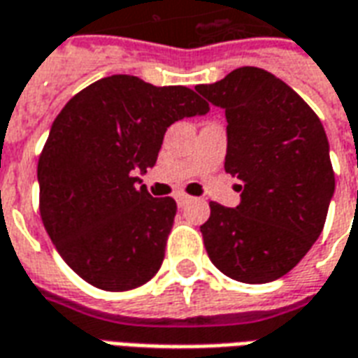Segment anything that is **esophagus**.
<instances>
[{
	"instance_id": "esophagus-1",
	"label": "esophagus",
	"mask_w": 358,
	"mask_h": 358,
	"mask_svg": "<svg viewBox=\"0 0 358 358\" xmlns=\"http://www.w3.org/2000/svg\"><path fill=\"white\" fill-rule=\"evenodd\" d=\"M176 200H177V204H179V206H185V204H189L192 198H190L189 194H177Z\"/></svg>"
}]
</instances>
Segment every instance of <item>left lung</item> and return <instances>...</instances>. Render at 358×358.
Listing matches in <instances>:
<instances>
[{"label":"left lung","mask_w":358,"mask_h":358,"mask_svg":"<svg viewBox=\"0 0 358 358\" xmlns=\"http://www.w3.org/2000/svg\"><path fill=\"white\" fill-rule=\"evenodd\" d=\"M196 91L225 110V171L244 182L236 208L210 202L200 227L206 252L238 282H273L322 233L336 187L324 127L296 91L263 69L242 66Z\"/></svg>","instance_id":"1"}]
</instances>
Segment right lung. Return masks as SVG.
Here are the masks:
<instances>
[{
  "label": "right lung",
  "mask_w": 358,
  "mask_h": 358,
  "mask_svg": "<svg viewBox=\"0 0 358 358\" xmlns=\"http://www.w3.org/2000/svg\"><path fill=\"white\" fill-rule=\"evenodd\" d=\"M208 110L189 87L127 74L91 83L64 104L38 162L40 215L85 282L125 292L158 273L177 204L150 196L135 176L156 164L169 125Z\"/></svg>",
  "instance_id": "1"
}]
</instances>
